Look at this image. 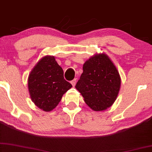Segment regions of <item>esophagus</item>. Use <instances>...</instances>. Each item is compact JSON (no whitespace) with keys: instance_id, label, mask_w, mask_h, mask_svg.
Listing matches in <instances>:
<instances>
[{"instance_id":"esophagus-1","label":"esophagus","mask_w":152,"mask_h":152,"mask_svg":"<svg viewBox=\"0 0 152 152\" xmlns=\"http://www.w3.org/2000/svg\"><path fill=\"white\" fill-rule=\"evenodd\" d=\"M76 83H77V79H74L73 80H72V81H71V84H72V85L73 87L75 86Z\"/></svg>"}]
</instances>
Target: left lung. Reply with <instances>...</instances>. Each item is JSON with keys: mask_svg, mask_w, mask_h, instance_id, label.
I'll return each mask as SVG.
<instances>
[{"mask_svg": "<svg viewBox=\"0 0 152 152\" xmlns=\"http://www.w3.org/2000/svg\"><path fill=\"white\" fill-rule=\"evenodd\" d=\"M75 88L92 110H106L114 104L121 87L119 71L105 53H96L83 65Z\"/></svg>", "mask_w": 152, "mask_h": 152, "instance_id": "left-lung-1", "label": "left lung"}]
</instances>
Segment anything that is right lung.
Returning <instances> with one entry per match:
<instances>
[{"label":"right lung","mask_w":152,"mask_h":152,"mask_svg":"<svg viewBox=\"0 0 152 152\" xmlns=\"http://www.w3.org/2000/svg\"><path fill=\"white\" fill-rule=\"evenodd\" d=\"M63 74L52 55L42 57L34 66L28 76V87L30 99L37 107L50 112L58 106L63 94L72 87Z\"/></svg>","instance_id":"right-lung-1"}]
</instances>
